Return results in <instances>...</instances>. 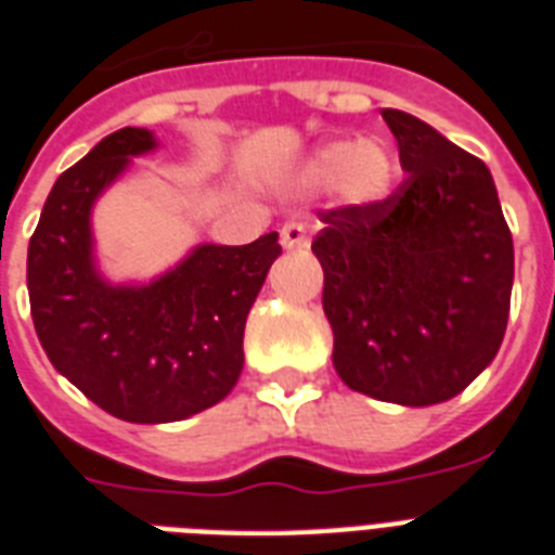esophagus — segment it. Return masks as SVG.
<instances>
[{
    "label": "esophagus",
    "mask_w": 555,
    "mask_h": 555,
    "mask_svg": "<svg viewBox=\"0 0 555 555\" xmlns=\"http://www.w3.org/2000/svg\"><path fill=\"white\" fill-rule=\"evenodd\" d=\"M279 242L285 250H302L308 247V235H305V227L296 224V221H287L282 230H279Z\"/></svg>",
    "instance_id": "34e87169"
}]
</instances>
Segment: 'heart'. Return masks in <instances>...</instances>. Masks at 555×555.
<instances>
[{"label":"heart","instance_id":"b5f03b06","mask_svg":"<svg viewBox=\"0 0 555 555\" xmlns=\"http://www.w3.org/2000/svg\"><path fill=\"white\" fill-rule=\"evenodd\" d=\"M397 184V158L377 138L325 141L313 146L299 169V186L311 192L334 190L348 207H379Z\"/></svg>","mask_w":555,"mask_h":555}]
</instances>
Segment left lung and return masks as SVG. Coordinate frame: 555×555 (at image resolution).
Instances as JSON below:
<instances>
[{"mask_svg": "<svg viewBox=\"0 0 555 555\" xmlns=\"http://www.w3.org/2000/svg\"><path fill=\"white\" fill-rule=\"evenodd\" d=\"M400 192L371 209L322 212L311 250L334 369L383 403L435 405L495 360L513 294V235L483 160L421 117L383 108Z\"/></svg>", "mask_w": 555, "mask_h": 555, "instance_id": "8db88e82", "label": "left lung"}]
</instances>
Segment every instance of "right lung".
Masks as SVG:
<instances>
[{
	"label": "right lung",
	"mask_w": 555,
	"mask_h": 555,
	"mask_svg": "<svg viewBox=\"0 0 555 555\" xmlns=\"http://www.w3.org/2000/svg\"><path fill=\"white\" fill-rule=\"evenodd\" d=\"M158 146L134 126L103 138L56 178L28 244L30 317L48 360L126 423L186 421L233 391L247 313L282 253L279 233L242 247L204 242L158 276L108 279L94 207Z\"/></svg>",
	"instance_id": "right-lung-1"
}]
</instances>
